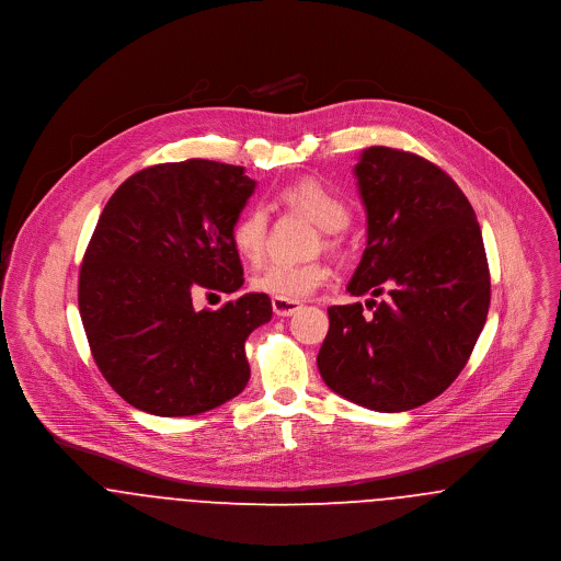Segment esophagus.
Returning a JSON list of instances; mask_svg holds the SVG:
<instances>
[{
    "instance_id": "esophagus-1",
    "label": "esophagus",
    "mask_w": 561,
    "mask_h": 561,
    "mask_svg": "<svg viewBox=\"0 0 561 561\" xmlns=\"http://www.w3.org/2000/svg\"><path fill=\"white\" fill-rule=\"evenodd\" d=\"M271 306H273V311H275L277 316H293L295 311H299L304 308L301 301H290V299H273Z\"/></svg>"
}]
</instances>
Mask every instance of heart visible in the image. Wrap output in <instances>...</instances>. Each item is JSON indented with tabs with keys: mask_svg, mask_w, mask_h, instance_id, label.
I'll return each instance as SVG.
<instances>
[{
	"mask_svg": "<svg viewBox=\"0 0 561 561\" xmlns=\"http://www.w3.org/2000/svg\"><path fill=\"white\" fill-rule=\"evenodd\" d=\"M282 199L306 213L322 232H342L351 221V210L340 195L316 181H299L282 191ZM268 234V213L262 206H251L243 215L237 217L230 230V239L237 253L248 260L257 262L266 250ZM329 277V271L322 262H284L273 260L262 266L253 277L251 286L257 293L271 295L273 299H301L322 286Z\"/></svg>",
	"mask_w": 561,
	"mask_h": 561,
	"instance_id": "b5f03b06",
	"label": "heart"
}]
</instances>
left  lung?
<instances>
[{"instance_id":"8db88e82","label":"left lung","mask_w":561,"mask_h":561,"mask_svg":"<svg viewBox=\"0 0 561 561\" xmlns=\"http://www.w3.org/2000/svg\"><path fill=\"white\" fill-rule=\"evenodd\" d=\"M368 215V245L331 306L316 357L322 380L342 398L400 413L431 402L465 368L491 306L480 224L460 187L428 159L373 146L355 165Z\"/></svg>"}]
</instances>
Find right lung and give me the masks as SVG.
Masks as SVG:
<instances>
[{
	"label": "right lung",
	"mask_w": 561,
	"mask_h": 561,
	"mask_svg": "<svg viewBox=\"0 0 561 561\" xmlns=\"http://www.w3.org/2000/svg\"><path fill=\"white\" fill-rule=\"evenodd\" d=\"M253 188L245 168L188 159L133 174L105 204L79 271V313L99 370L130 407L187 417L245 389V340L271 320V299L197 311L193 297L243 286L230 230Z\"/></svg>",
	"instance_id": "1"
}]
</instances>
